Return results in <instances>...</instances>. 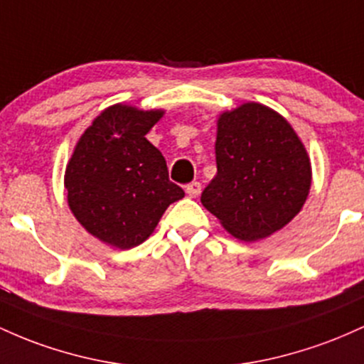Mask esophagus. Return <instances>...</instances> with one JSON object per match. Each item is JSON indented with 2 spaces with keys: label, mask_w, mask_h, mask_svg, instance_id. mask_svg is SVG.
I'll return each instance as SVG.
<instances>
[{
  "label": "esophagus",
  "mask_w": 364,
  "mask_h": 364,
  "mask_svg": "<svg viewBox=\"0 0 364 364\" xmlns=\"http://www.w3.org/2000/svg\"><path fill=\"white\" fill-rule=\"evenodd\" d=\"M186 193L189 198H196V196H199L201 193V183L199 182H191L186 186Z\"/></svg>",
  "instance_id": "esophagus-1"
}]
</instances>
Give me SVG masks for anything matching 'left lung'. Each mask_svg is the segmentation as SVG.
Returning <instances> with one entry per match:
<instances>
[{
	"mask_svg": "<svg viewBox=\"0 0 364 364\" xmlns=\"http://www.w3.org/2000/svg\"><path fill=\"white\" fill-rule=\"evenodd\" d=\"M216 175L201 203L240 240L263 239L301 211L311 187V163L287 120L259 103L222 113Z\"/></svg>",
	"mask_w": 364,
	"mask_h": 364,
	"instance_id": "8db88e82",
	"label": "left lung"
}]
</instances>
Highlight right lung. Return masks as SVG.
<instances>
[{
    "instance_id": "1",
    "label": "right lung",
    "mask_w": 364,
    "mask_h": 364,
    "mask_svg": "<svg viewBox=\"0 0 364 364\" xmlns=\"http://www.w3.org/2000/svg\"><path fill=\"white\" fill-rule=\"evenodd\" d=\"M163 109L113 105L94 118L65 170L73 216L89 234L118 249L144 242L171 203L183 198L166 161L146 139Z\"/></svg>"
}]
</instances>
